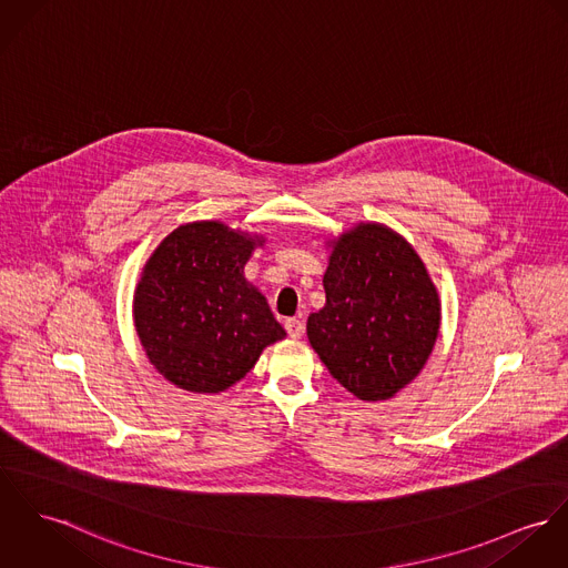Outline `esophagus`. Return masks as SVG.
Segmentation results:
<instances>
[{"label": "esophagus", "instance_id": "34e87169", "mask_svg": "<svg viewBox=\"0 0 568 568\" xmlns=\"http://www.w3.org/2000/svg\"><path fill=\"white\" fill-rule=\"evenodd\" d=\"M284 327H286L291 338H302L304 336V323L300 318H286Z\"/></svg>", "mask_w": 568, "mask_h": 568}]
</instances>
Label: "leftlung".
<instances>
[{
    "label": "left lung",
    "instance_id": "left-lung-1",
    "mask_svg": "<svg viewBox=\"0 0 568 568\" xmlns=\"http://www.w3.org/2000/svg\"><path fill=\"white\" fill-rule=\"evenodd\" d=\"M325 306L306 323L332 377L362 402H386L429 361L440 297L413 245L384 223H356L325 241Z\"/></svg>",
    "mask_w": 568,
    "mask_h": 568
}]
</instances>
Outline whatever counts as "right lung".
<instances>
[{
	"label": "right lung",
	"instance_id": "1",
	"mask_svg": "<svg viewBox=\"0 0 568 568\" xmlns=\"http://www.w3.org/2000/svg\"><path fill=\"white\" fill-rule=\"evenodd\" d=\"M264 236L223 221L175 227L148 258L134 291V327L145 356L173 386L219 395L286 336L245 264Z\"/></svg>",
	"mask_w": 568,
	"mask_h": 568
}]
</instances>
